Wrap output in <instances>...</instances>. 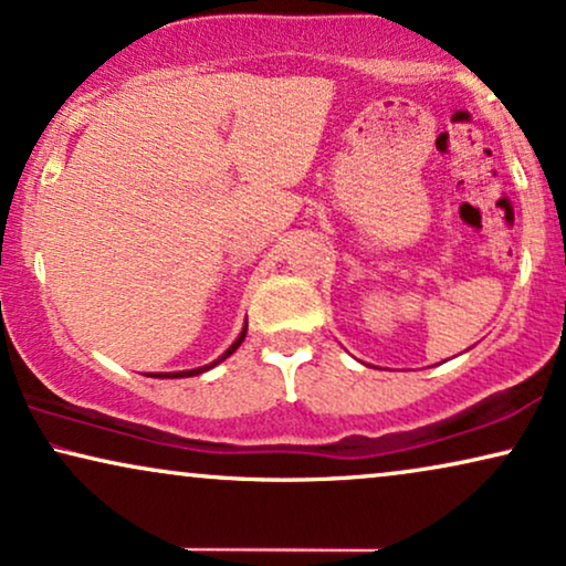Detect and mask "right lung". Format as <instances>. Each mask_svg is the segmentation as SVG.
Segmentation results:
<instances>
[{
  "mask_svg": "<svg viewBox=\"0 0 566 566\" xmlns=\"http://www.w3.org/2000/svg\"><path fill=\"white\" fill-rule=\"evenodd\" d=\"M244 337H247V322H244V327H241V333H239V337L237 340L231 343L229 348L223 350V356H218L216 361H210V364H205V366H197V369H187V371H166V374H153V377H164V379H181V377H197V374H202V371H208V369H212V366H218L220 361H226V358H229L233 350H237L241 343H244Z\"/></svg>",
  "mask_w": 566,
  "mask_h": 566,
  "instance_id": "1",
  "label": "right lung"
}]
</instances>
